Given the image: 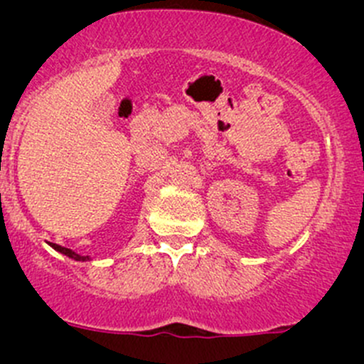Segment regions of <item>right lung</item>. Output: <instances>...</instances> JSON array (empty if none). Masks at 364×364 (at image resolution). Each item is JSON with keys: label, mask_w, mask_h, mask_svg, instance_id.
<instances>
[{"label": "right lung", "mask_w": 364, "mask_h": 364, "mask_svg": "<svg viewBox=\"0 0 364 364\" xmlns=\"http://www.w3.org/2000/svg\"><path fill=\"white\" fill-rule=\"evenodd\" d=\"M50 247H53V248H54V250H58V252L65 253V255L72 257V259H75V260H90V257H84V255H79V253H75V252L68 250V248H65V247H60V245H56V243H50Z\"/></svg>", "instance_id": "obj_1"}]
</instances>
